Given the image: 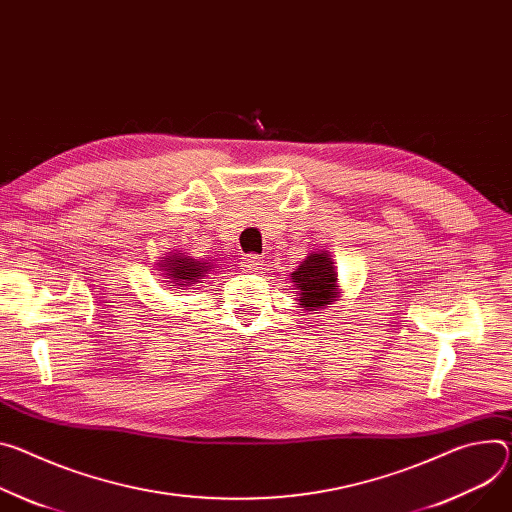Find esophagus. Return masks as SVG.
Instances as JSON below:
<instances>
[{
    "mask_svg": "<svg viewBox=\"0 0 512 512\" xmlns=\"http://www.w3.org/2000/svg\"><path fill=\"white\" fill-rule=\"evenodd\" d=\"M241 265H243L245 269H251V271L261 269V265H263V257H261V255H257V253H249V255H245V257H243Z\"/></svg>",
    "mask_w": 512,
    "mask_h": 512,
    "instance_id": "esophagus-1",
    "label": "esophagus"
}]
</instances>
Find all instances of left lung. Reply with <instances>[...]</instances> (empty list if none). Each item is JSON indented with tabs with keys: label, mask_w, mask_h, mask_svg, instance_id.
<instances>
[{
	"label": "left lung",
	"mask_w": 512,
	"mask_h": 512,
	"mask_svg": "<svg viewBox=\"0 0 512 512\" xmlns=\"http://www.w3.org/2000/svg\"><path fill=\"white\" fill-rule=\"evenodd\" d=\"M292 282L298 288L300 306L308 312L331 304L337 294V273L327 253H310L292 273Z\"/></svg>",
	"instance_id": "1"
}]
</instances>
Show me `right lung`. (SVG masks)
<instances>
[{
    "mask_svg": "<svg viewBox=\"0 0 512 512\" xmlns=\"http://www.w3.org/2000/svg\"><path fill=\"white\" fill-rule=\"evenodd\" d=\"M161 267H165V271H169L167 275L181 288L192 286V282H202L206 277V271L212 269V265H208V263L194 261V259H188L183 255H173Z\"/></svg>",
    "mask_w": 512,
    "mask_h": 512,
    "instance_id": "1",
    "label": "right lung"
}]
</instances>
